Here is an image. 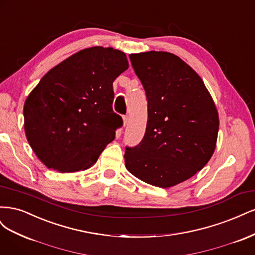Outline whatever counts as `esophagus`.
Returning a JSON list of instances; mask_svg holds the SVG:
<instances>
[{"instance_id": "obj_1", "label": "esophagus", "mask_w": 255, "mask_h": 255, "mask_svg": "<svg viewBox=\"0 0 255 255\" xmlns=\"http://www.w3.org/2000/svg\"><path fill=\"white\" fill-rule=\"evenodd\" d=\"M128 115L123 116V126L126 127L128 125Z\"/></svg>"}]
</instances>
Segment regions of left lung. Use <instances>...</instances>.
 <instances>
[{"label":"left lung","instance_id":"obj_1","mask_svg":"<svg viewBox=\"0 0 255 255\" xmlns=\"http://www.w3.org/2000/svg\"><path fill=\"white\" fill-rule=\"evenodd\" d=\"M148 101L142 140L126 148V167L137 179L167 188L188 180L207 164L219 119L201 78L168 52L130 54Z\"/></svg>","mask_w":255,"mask_h":255}]
</instances>
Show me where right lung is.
<instances>
[{"label":"right lung","instance_id":"obj_1","mask_svg":"<svg viewBox=\"0 0 255 255\" xmlns=\"http://www.w3.org/2000/svg\"><path fill=\"white\" fill-rule=\"evenodd\" d=\"M128 68L123 52L92 47L61 61L40 80L23 115L27 141L45 166L75 172L96 164L123 125L113 111V82Z\"/></svg>","mask_w":255,"mask_h":255}]
</instances>
